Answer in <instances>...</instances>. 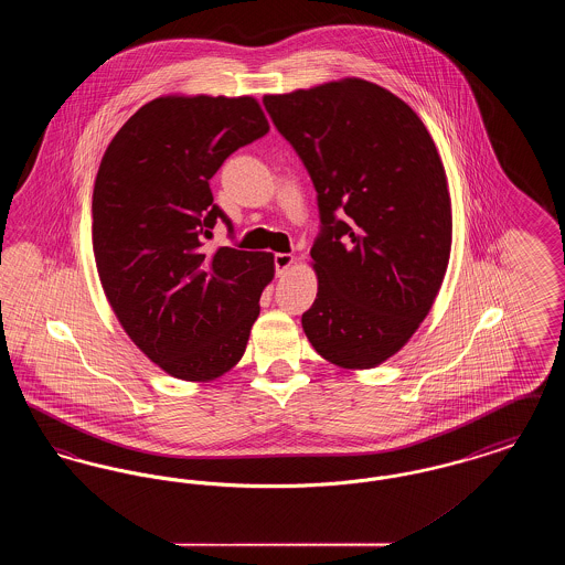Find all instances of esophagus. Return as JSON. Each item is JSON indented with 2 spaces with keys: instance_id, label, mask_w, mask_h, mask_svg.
Returning a JSON list of instances; mask_svg holds the SVG:
<instances>
[{
  "instance_id": "obj_1",
  "label": "esophagus",
  "mask_w": 565,
  "mask_h": 565,
  "mask_svg": "<svg viewBox=\"0 0 565 565\" xmlns=\"http://www.w3.org/2000/svg\"><path fill=\"white\" fill-rule=\"evenodd\" d=\"M273 263H275V273H277V275H284L286 270L295 265V256H292V254H275Z\"/></svg>"
}]
</instances>
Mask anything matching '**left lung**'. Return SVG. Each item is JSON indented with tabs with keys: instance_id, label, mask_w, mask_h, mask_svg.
Returning <instances> with one entry per match:
<instances>
[{
	"instance_id": "8db88e82",
	"label": "left lung",
	"mask_w": 565,
	"mask_h": 565,
	"mask_svg": "<svg viewBox=\"0 0 565 565\" xmlns=\"http://www.w3.org/2000/svg\"><path fill=\"white\" fill-rule=\"evenodd\" d=\"M263 104L318 192V296L302 330L323 360L375 369L426 320L447 273L443 161L422 118L373 82H326Z\"/></svg>"
}]
</instances>
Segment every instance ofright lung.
<instances>
[{
  "mask_svg": "<svg viewBox=\"0 0 565 565\" xmlns=\"http://www.w3.org/2000/svg\"><path fill=\"white\" fill-rule=\"evenodd\" d=\"M254 97L164 95L109 141L93 190V252L118 322L164 373L212 381L239 360L275 275L270 252L203 249L217 220L210 180L267 135Z\"/></svg>",
  "mask_w": 565,
  "mask_h": 565,
  "instance_id": "obj_1",
  "label": "right lung"
}]
</instances>
